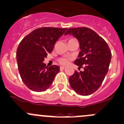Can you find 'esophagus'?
Listing matches in <instances>:
<instances>
[{"label": "esophagus", "mask_w": 124, "mask_h": 124, "mask_svg": "<svg viewBox=\"0 0 124 124\" xmlns=\"http://www.w3.org/2000/svg\"><path fill=\"white\" fill-rule=\"evenodd\" d=\"M65 68V66H61V67H60V69H61V70H64Z\"/></svg>", "instance_id": "esophagus-1"}]
</instances>
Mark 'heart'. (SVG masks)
<instances>
[{"instance_id":"b5f03b06","label":"heart","mask_w":124,"mask_h":124,"mask_svg":"<svg viewBox=\"0 0 124 124\" xmlns=\"http://www.w3.org/2000/svg\"><path fill=\"white\" fill-rule=\"evenodd\" d=\"M76 40V39L72 38V39H70L69 41H71V40ZM58 61V62L62 65H66L68 63V59L65 58V57H61V58H59Z\"/></svg>"}]
</instances>
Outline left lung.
<instances>
[{"label": "left lung", "instance_id": "left-lung-1", "mask_svg": "<svg viewBox=\"0 0 124 124\" xmlns=\"http://www.w3.org/2000/svg\"><path fill=\"white\" fill-rule=\"evenodd\" d=\"M68 34L76 37L80 45L81 52L74 63L84 70L75 71L69 78L70 84L79 94H92L100 87L108 72L110 49L102 37L87 27L69 28L65 34Z\"/></svg>", "mask_w": 124, "mask_h": 124}]
</instances>
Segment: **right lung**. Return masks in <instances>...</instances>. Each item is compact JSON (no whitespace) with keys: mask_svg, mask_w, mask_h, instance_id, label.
I'll return each instance as SVG.
<instances>
[{"mask_svg":"<svg viewBox=\"0 0 124 124\" xmlns=\"http://www.w3.org/2000/svg\"><path fill=\"white\" fill-rule=\"evenodd\" d=\"M66 30L40 27L28 34L19 44L16 51L18 70L22 80L29 89L41 92L52 85L60 67L55 65L48 67L43 61Z\"/></svg>","mask_w":124,"mask_h":124,"instance_id":"obj_1","label":"right lung"}]
</instances>
